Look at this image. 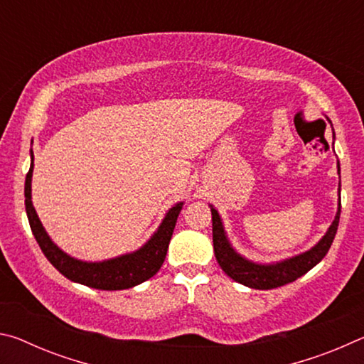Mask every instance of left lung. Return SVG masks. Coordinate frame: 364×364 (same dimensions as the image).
Wrapping results in <instances>:
<instances>
[{
	"label": "left lung",
	"instance_id": "left-lung-1",
	"mask_svg": "<svg viewBox=\"0 0 364 364\" xmlns=\"http://www.w3.org/2000/svg\"><path fill=\"white\" fill-rule=\"evenodd\" d=\"M332 136H334V128H332ZM337 173L341 175V165L337 160ZM210 207L212 212V232H213V250L217 262L221 269L239 284H244L252 289H274L281 287L289 282L295 281L300 276H304L306 271H310L313 267L323 260L331 249V244L334 241L338 218H341V181H338V204L337 213L328 228L324 236L313 245L311 249L301 252L299 255L284 258V260L273 262V263H257L236 252L232 247L228 234L225 231L223 220L213 205Z\"/></svg>",
	"mask_w": 364,
	"mask_h": 364
}]
</instances>
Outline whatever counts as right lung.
Instances as JSON below:
<instances>
[{"instance_id":"1","label":"right lung","mask_w":364,"mask_h":364,"mask_svg":"<svg viewBox=\"0 0 364 364\" xmlns=\"http://www.w3.org/2000/svg\"><path fill=\"white\" fill-rule=\"evenodd\" d=\"M30 159H32V162H30V170L26 176V210L28 223L43 254L60 274H64L67 279L73 282H78V284L101 289V291H122V289L138 286L157 273L165 257H167L171 234H173L178 215H180L184 202H176L173 207L168 208L162 223L138 250L102 262L78 260L53 242L45 226L41 225L38 215H36L32 202V151H30Z\"/></svg>"}]
</instances>
